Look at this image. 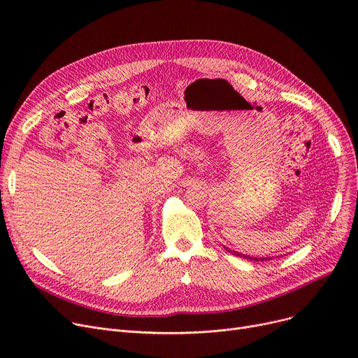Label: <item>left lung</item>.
<instances>
[{
	"mask_svg": "<svg viewBox=\"0 0 358 358\" xmlns=\"http://www.w3.org/2000/svg\"><path fill=\"white\" fill-rule=\"evenodd\" d=\"M235 255H239V257H243V258H250V259H254V261H264V259H267V258H254V257H247V255H242V254H239V252H234Z\"/></svg>",
	"mask_w": 358,
	"mask_h": 358,
	"instance_id": "obj_1",
	"label": "left lung"
}]
</instances>
